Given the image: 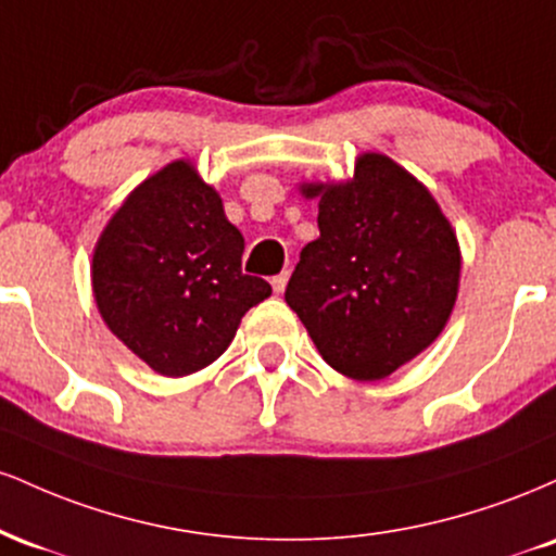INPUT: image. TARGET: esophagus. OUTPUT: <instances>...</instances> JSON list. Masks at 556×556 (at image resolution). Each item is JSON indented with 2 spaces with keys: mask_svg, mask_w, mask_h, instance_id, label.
Listing matches in <instances>:
<instances>
[{
  "mask_svg": "<svg viewBox=\"0 0 556 556\" xmlns=\"http://www.w3.org/2000/svg\"><path fill=\"white\" fill-rule=\"evenodd\" d=\"M287 279H290V274H287V271L277 274V277L271 279V287H274V292H277V295H282V292H285V287H287Z\"/></svg>",
  "mask_w": 556,
  "mask_h": 556,
  "instance_id": "34e87169",
  "label": "esophagus"
}]
</instances>
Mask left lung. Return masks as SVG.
Returning <instances> with one entry per match:
<instances>
[{
	"label": "left lung",
	"mask_w": 556,
	"mask_h": 556,
	"mask_svg": "<svg viewBox=\"0 0 556 556\" xmlns=\"http://www.w3.org/2000/svg\"><path fill=\"white\" fill-rule=\"evenodd\" d=\"M318 238L300 251L285 300L321 358L355 381L387 379L442 334L460 290V242L431 190L387 154L353 177L300 182Z\"/></svg>",
	"instance_id": "1"
}]
</instances>
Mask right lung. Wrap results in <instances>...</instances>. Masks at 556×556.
Returning a JSON list of instances; mask_svg holds the SVG:
<instances>
[{
	"mask_svg": "<svg viewBox=\"0 0 556 556\" xmlns=\"http://www.w3.org/2000/svg\"><path fill=\"white\" fill-rule=\"evenodd\" d=\"M240 229L190 159L130 190L93 248L91 287L106 329L162 376L212 366L242 316L271 295L240 269Z\"/></svg>",
	"mask_w": 556,
	"mask_h": 556,
	"instance_id": "obj_1",
	"label": "right lung"
}]
</instances>
